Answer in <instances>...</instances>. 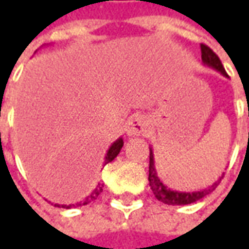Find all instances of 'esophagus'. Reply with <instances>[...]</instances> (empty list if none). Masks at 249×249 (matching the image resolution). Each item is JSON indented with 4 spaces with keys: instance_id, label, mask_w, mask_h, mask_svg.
Returning a JSON list of instances; mask_svg holds the SVG:
<instances>
[{
    "instance_id": "obj_1",
    "label": "esophagus",
    "mask_w": 249,
    "mask_h": 249,
    "mask_svg": "<svg viewBox=\"0 0 249 249\" xmlns=\"http://www.w3.org/2000/svg\"><path fill=\"white\" fill-rule=\"evenodd\" d=\"M148 119L145 116H133L129 119L127 124H126V134L127 136H142L148 131Z\"/></svg>"
}]
</instances>
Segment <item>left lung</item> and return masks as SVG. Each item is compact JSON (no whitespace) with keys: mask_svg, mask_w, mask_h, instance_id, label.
Segmentation results:
<instances>
[{"mask_svg":"<svg viewBox=\"0 0 249 249\" xmlns=\"http://www.w3.org/2000/svg\"><path fill=\"white\" fill-rule=\"evenodd\" d=\"M201 58H202V63L215 69L217 72H220V74H223L225 77H227V73H226L223 65L220 62L219 56L216 55L209 47H206L204 44H201ZM148 181L149 187L154 193V196H157V199L167 204V205H188V204H193L199 201L201 198H204L208 194H211L216 186L219 184V181L222 180L217 178V181H215L211 187H206L204 190H199V191H177V190H170L169 187L165 186L160 178H159L158 173H157V167H155V160H154V152L152 148H149V170H148Z\"/></svg>","mask_w":249,"mask_h":249,"instance_id":"obj_1","label":"left lung"}]
</instances>
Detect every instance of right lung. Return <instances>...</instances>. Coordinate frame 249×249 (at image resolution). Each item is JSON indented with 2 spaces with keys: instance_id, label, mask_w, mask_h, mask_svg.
<instances>
[{
  "instance_id": "1",
  "label": "right lung",
  "mask_w": 249,
  "mask_h": 249,
  "mask_svg": "<svg viewBox=\"0 0 249 249\" xmlns=\"http://www.w3.org/2000/svg\"><path fill=\"white\" fill-rule=\"evenodd\" d=\"M123 147V139L119 137V139L116 140L115 142H112V145L108 149V152H107V155H105V160H104V165H107V163H109L112 162L113 159L118 157V154L120 152V149ZM102 187L104 184H101L98 183L97 187L91 191V194L89 196H86V199L84 201H80V202H77V204H71V205H59V204H55V206H62V208H66V209H69V208H72V206H83V205H87V204H90L92 201H95L98 196H100L101 193H102Z\"/></svg>"
}]
</instances>
